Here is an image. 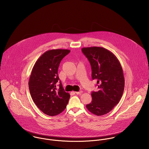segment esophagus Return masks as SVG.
<instances>
[{
	"mask_svg": "<svg viewBox=\"0 0 149 149\" xmlns=\"http://www.w3.org/2000/svg\"><path fill=\"white\" fill-rule=\"evenodd\" d=\"M83 92L82 91H80V92H75V93L77 94V95H80L81 93H82Z\"/></svg>",
	"mask_w": 149,
	"mask_h": 149,
	"instance_id": "1",
	"label": "esophagus"
}]
</instances>
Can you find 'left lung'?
I'll return each instance as SVG.
<instances>
[{"label":"left lung","instance_id":"8db88e82","mask_svg":"<svg viewBox=\"0 0 149 149\" xmlns=\"http://www.w3.org/2000/svg\"><path fill=\"white\" fill-rule=\"evenodd\" d=\"M81 50L90 63L92 78L98 86L97 92H92V101L86 107L97 116L105 115L119 103L123 95V69L117 57L104 47H83Z\"/></svg>","mask_w":149,"mask_h":149}]
</instances>
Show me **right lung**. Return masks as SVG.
Wrapping results in <instances>:
<instances>
[{"instance_id":"obj_1","label":"right lung","mask_w":149,"mask_h":149,"mask_svg":"<svg viewBox=\"0 0 149 149\" xmlns=\"http://www.w3.org/2000/svg\"><path fill=\"white\" fill-rule=\"evenodd\" d=\"M68 49H52L45 52L34 64L29 81L31 98L39 109L49 116L61 113L68 103L69 93L64 91L58 69L61 60L69 52Z\"/></svg>"}]
</instances>
